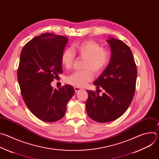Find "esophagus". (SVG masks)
<instances>
[{"instance_id": "esophagus-1", "label": "esophagus", "mask_w": 159, "mask_h": 159, "mask_svg": "<svg viewBox=\"0 0 159 159\" xmlns=\"http://www.w3.org/2000/svg\"><path fill=\"white\" fill-rule=\"evenodd\" d=\"M74 89H75V92L76 93H78V92H79V91H80V90H82V89H80V88H79V87H74Z\"/></svg>"}]
</instances>
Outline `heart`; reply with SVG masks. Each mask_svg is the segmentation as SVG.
<instances>
[{"mask_svg":"<svg viewBox=\"0 0 159 159\" xmlns=\"http://www.w3.org/2000/svg\"><path fill=\"white\" fill-rule=\"evenodd\" d=\"M84 59L83 69L75 72L66 78V82L77 87H84L93 79V72L100 74L109 65L111 53L109 50L103 48L102 45L94 40H87L76 44L72 48L65 49L61 55V63L66 69H70L75 60V55Z\"/></svg>","mask_w":159,"mask_h":159,"instance_id":"obj_1","label":"heart"}]
</instances>
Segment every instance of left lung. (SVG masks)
Segmentation results:
<instances>
[{"label":"left lung","instance_id":"1","mask_svg":"<svg viewBox=\"0 0 159 159\" xmlns=\"http://www.w3.org/2000/svg\"><path fill=\"white\" fill-rule=\"evenodd\" d=\"M107 41L111 49V60L94 82L97 89L102 87L105 92L100 96L93 90H87V115L98 123L114 121L126 112L133 98L137 77V65L128 45L113 38Z\"/></svg>","mask_w":159,"mask_h":159}]
</instances>
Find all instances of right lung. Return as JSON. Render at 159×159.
I'll return each mask as SVG.
<instances>
[{
  "label": "right lung",
  "instance_id": "1",
  "mask_svg": "<svg viewBox=\"0 0 159 159\" xmlns=\"http://www.w3.org/2000/svg\"><path fill=\"white\" fill-rule=\"evenodd\" d=\"M67 42L66 37L44 33L28 42L20 53L17 69L20 93L29 110L43 121L61 119L75 94L72 85L58 90L51 85L63 72L60 58Z\"/></svg>",
  "mask_w": 159,
  "mask_h": 159
}]
</instances>
